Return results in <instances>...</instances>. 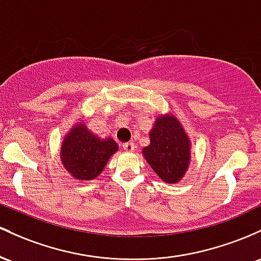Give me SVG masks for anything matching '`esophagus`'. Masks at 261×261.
Returning <instances> with one entry per match:
<instances>
[{"label":"esophagus","instance_id":"1","mask_svg":"<svg viewBox=\"0 0 261 261\" xmlns=\"http://www.w3.org/2000/svg\"><path fill=\"white\" fill-rule=\"evenodd\" d=\"M123 149H124L125 151H133L134 148H136V145H134V143H124V144L122 145Z\"/></svg>","mask_w":261,"mask_h":261}]
</instances>
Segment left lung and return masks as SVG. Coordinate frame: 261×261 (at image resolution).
<instances>
[{"label": "left lung", "mask_w": 261, "mask_h": 261, "mask_svg": "<svg viewBox=\"0 0 261 261\" xmlns=\"http://www.w3.org/2000/svg\"><path fill=\"white\" fill-rule=\"evenodd\" d=\"M150 144L143 155L155 174L166 184H176L189 168L190 140L174 116H162L149 133Z\"/></svg>", "instance_id": "left-lung-1"}]
</instances>
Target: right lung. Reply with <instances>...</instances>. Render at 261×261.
I'll use <instances>...</instances> for the list:
<instances>
[{"mask_svg": "<svg viewBox=\"0 0 261 261\" xmlns=\"http://www.w3.org/2000/svg\"><path fill=\"white\" fill-rule=\"evenodd\" d=\"M118 150L113 139H99L84 124L67 133L61 145V162L79 180H92L102 172L111 156Z\"/></svg>", "mask_w": 261, "mask_h": 261, "instance_id": "1", "label": "right lung"}]
</instances>
